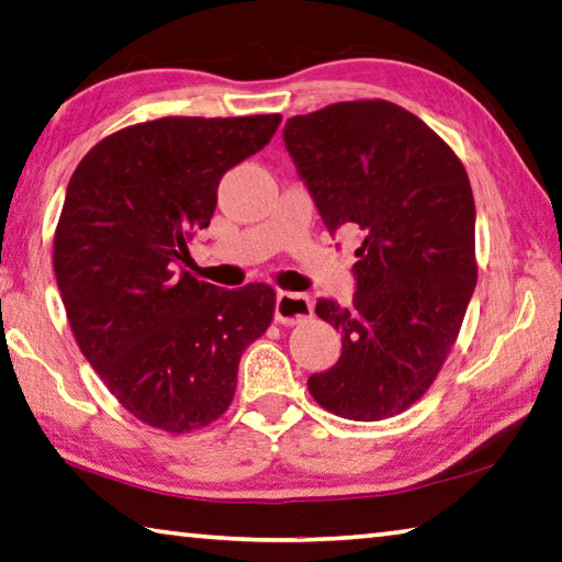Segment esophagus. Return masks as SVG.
I'll list each match as a JSON object with an SVG mask.
<instances>
[{
  "label": "esophagus",
  "mask_w": 562,
  "mask_h": 562,
  "mask_svg": "<svg viewBox=\"0 0 562 562\" xmlns=\"http://www.w3.org/2000/svg\"><path fill=\"white\" fill-rule=\"evenodd\" d=\"M312 316V300L297 292H278L274 297V322L300 324Z\"/></svg>",
  "instance_id": "obj_1"
}]
</instances>
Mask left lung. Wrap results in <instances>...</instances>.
Returning a JSON list of instances; mask_svg holds the SVG:
<instances>
[{"instance_id": "1", "label": "left lung", "mask_w": 562, "mask_h": 562, "mask_svg": "<svg viewBox=\"0 0 562 562\" xmlns=\"http://www.w3.org/2000/svg\"><path fill=\"white\" fill-rule=\"evenodd\" d=\"M282 137L331 236H363L351 307L316 302V314L341 331V356L307 387L346 420L393 417L432 385L472 300L469 177L420 117L387 100L290 117Z\"/></svg>"}]
</instances>
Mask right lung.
I'll return each mask as SVG.
<instances>
[{"label": "right lung", "instance_id": "right-lung-1", "mask_svg": "<svg viewBox=\"0 0 562 562\" xmlns=\"http://www.w3.org/2000/svg\"><path fill=\"white\" fill-rule=\"evenodd\" d=\"M280 120L142 122L98 142L68 181L54 270L70 329L122 407L159 430L226 413L243 351L272 322L268 284L223 290L177 268L209 228L223 175Z\"/></svg>", "mask_w": 562, "mask_h": 562}]
</instances>
